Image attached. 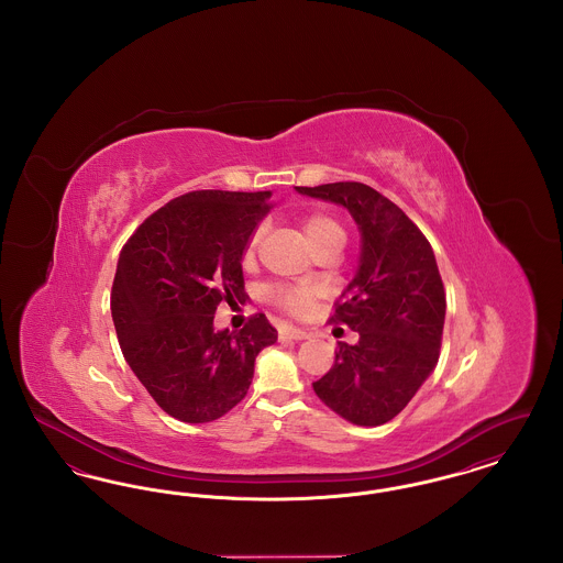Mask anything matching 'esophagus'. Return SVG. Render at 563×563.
<instances>
[{
	"instance_id": "obj_1",
	"label": "esophagus",
	"mask_w": 563,
	"mask_h": 563,
	"mask_svg": "<svg viewBox=\"0 0 563 563\" xmlns=\"http://www.w3.org/2000/svg\"><path fill=\"white\" fill-rule=\"evenodd\" d=\"M280 338L283 340H295V342H299V340H306L308 338V333L303 331V329H297V327H291V324H285V327H280Z\"/></svg>"
}]
</instances>
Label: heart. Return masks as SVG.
<instances>
[{"instance_id":"obj_1","label":"heart","mask_w":563,"mask_h":563,"mask_svg":"<svg viewBox=\"0 0 563 563\" xmlns=\"http://www.w3.org/2000/svg\"><path fill=\"white\" fill-rule=\"evenodd\" d=\"M301 228H303L308 241L314 249L321 246L324 242H342V244L346 242L344 228L329 214H308V217H303ZM262 234H264V228L255 230V234L251 236L249 246L244 251L246 260H253V255L257 251V244L262 241ZM266 299L278 310H283L287 314H294V317H301L310 310V306L314 301V289L310 285H303V283H297V285L276 283V285L266 287Z\"/></svg>"}]
</instances>
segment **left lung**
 Masks as SVG:
<instances>
[{"instance_id":"1","label":"left lung","mask_w":563,"mask_h":563,"mask_svg":"<svg viewBox=\"0 0 563 563\" xmlns=\"http://www.w3.org/2000/svg\"><path fill=\"white\" fill-rule=\"evenodd\" d=\"M297 191L346 207L363 239L358 269L329 319L358 331V342H338L333 367L312 388L352 424H386L439 361L445 289L432 246L395 202L365 184Z\"/></svg>"}]
</instances>
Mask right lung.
Segmentation results:
<instances>
[{"mask_svg": "<svg viewBox=\"0 0 563 563\" xmlns=\"http://www.w3.org/2000/svg\"><path fill=\"white\" fill-rule=\"evenodd\" d=\"M272 191L198 189L150 214L122 246L111 319L126 363L162 409L213 422L244 399L260 350L278 338L266 314L214 331L219 303L244 299L242 255Z\"/></svg>", "mask_w": 563, "mask_h": 563, "instance_id": "obj_1", "label": "right lung"}]
</instances>
